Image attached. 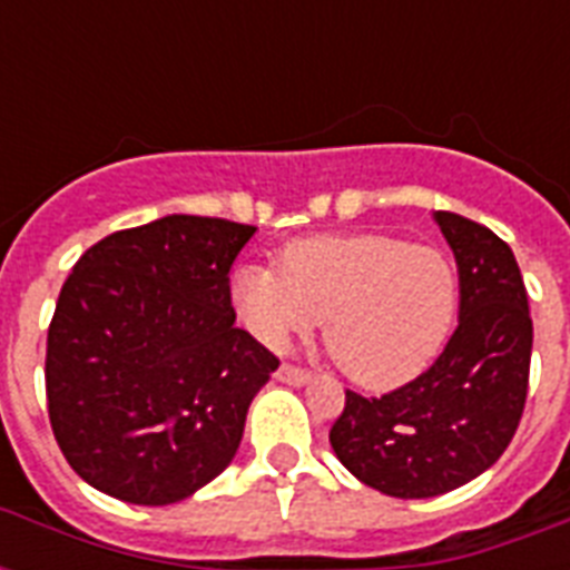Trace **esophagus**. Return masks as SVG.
<instances>
[{
	"mask_svg": "<svg viewBox=\"0 0 570 570\" xmlns=\"http://www.w3.org/2000/svg\"><path fill=\"white\" fill-rule=\"evenodd\" d=\"M275 379L284 381V384H293V387H302V384H307V381H311V375L304 373V370H298V366H293V364H281V366H277Z\"/></svg>",
	"mask_w": 570,
	"mask_h": 570,
	"instance_id": "34e87169",
	"label": "esophagus"
}]
</instances>
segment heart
<instances>
[{
	"label": "heart",
	"mask_w": 570,
	"mask_h": 570,
	"mask_svg": "<svg viewBox=\"0 0 570 570\" xmlns=\"http://www.w3.org/2000/svg\"><path fill=\"white\" fill-rule=\"evenodd\" d=\"M227 295L242 325L268 348L325 322V348L343 375L366 390H393L443 352L459 316L461 277L443 250L355 233L286 245L281 272L239 266Z\"/></svg>",
	"instance_id": "1"
}]
</instances>
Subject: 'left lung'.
<instances>
[{"mask_svg":"<svg viewBox=\"0 0 570 570\" xmlns=\"http://www.w3.org/2000/svg\"><path fill=\"white\" fill-rule=\"evenodd\" d=\"M461 277L459 328L429 370L366 399L346 390L331 425L343 468L387 497L468 485L505 452L530 384L532 320L512 248L485 224L434 213Z\"/></svg>","mask_w":570,"mask_h":570,"instance_id":"1","label":"left lung"}]
</instances>
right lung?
<instances>
[{
    "label": "right lung",
    "mask_w": 570,
    "mask_h": 570,
    "mask_svg": "<svg viewBox=\"0 0 570 570\" xmlns=\"http://www.w3.org/2000/svg\"><path fill=\"white\" fill-rule=\"evenodd\" d=\"M250 224L165 215L85 250L47 334L49 423L102 494L168 505L239 450L277 361L236 328L227 284Z\"/></svg>",
    "instance_id": "obj_1"
}]
</instances>
